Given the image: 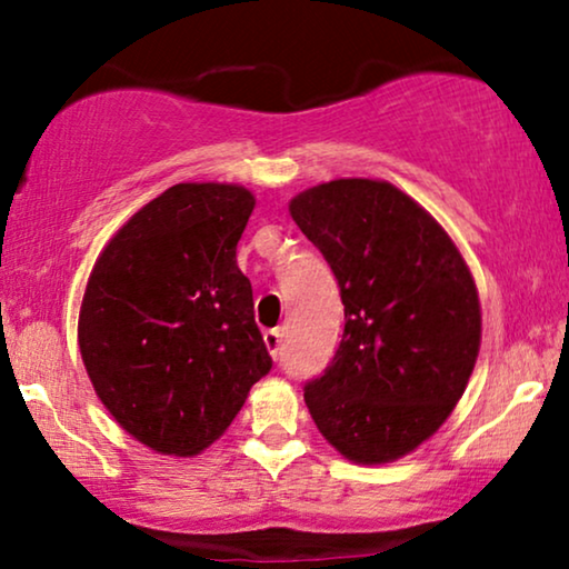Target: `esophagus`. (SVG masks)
<instances>
[{
	"mask_svg": "<svg viewBox=\"0 0 569 569\" xmlns=\"http://www.w3.org/2000/svg\"><path fill=\"white\" fill-rule=\"evenodd\" d=\"M263 341H267L271 357H274V360H277L279 349H282V331H279V329H267V331H263Z\"/></svg>",
	"mask_w": 569,
	"mask_h": 569,
	"instance_id": "obj_1",
	"label": "esophagus"
}]
</instances>
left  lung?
<instances>
[{
    "mask_svg": "<svg viewBox=\"0 0 569 569\" xmlns=\"http://www.w3.org/2000/svg\"><path fill=\"white\" fill-rule=\"evenodd\" d=\"M290 214L321 248L345 306L333 360L302 386L310 417L349 461L407 456L446 422L477 362L471 271L448 232L386 181L321 183Z\"/></svg>",
    "mask_w": 569,
    "mask_h": 569,
    "instance_id": "8db88e82",
    "label": "left lung"
}]
</instances>
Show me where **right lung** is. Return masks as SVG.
<instances>
[{"label":"right lung","instance_id":"obj_1","mask_svg":"<svg viewBox=\"0 0 569 569\" xmlns=\"http://www.w3.org/2000/svg\"><path fill=\"white\" fill-rule=\"evenodd\" d=\"M253 193L178 183L116 232L80 310V352L123 430L166 456L220 438L271 355L236 246Z\"/></svg>","mask_w":569,"mask_h":569}]
</instances>
